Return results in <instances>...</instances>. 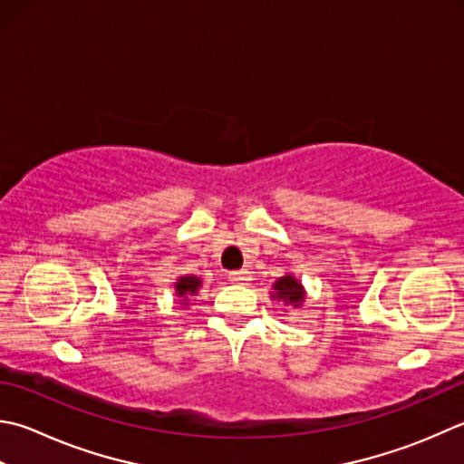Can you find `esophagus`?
I'll list each match as a JSON object with an SVG mask.
<instances>
[{
    "instance_id": "esophagus-1",
    "label": "esophagus",
    "mask_w": 464,
    "mask_h": 464,
    "mask_svg": "<svg viewBox=\"0 0 464 464\" xmlns=\"http://www.w3.org/2000/svg\"><path fill=\"white\" fill-rule=\"evenodd\" d=\"M229 281L231 284H249L251 281V274L247 269H237V271H231L229 274Z\"/></svg>"
}]
</instances>
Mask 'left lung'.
Instances as JSON below:
<instances>
[{
  "mask_svg": "<svg viewBox=\"0 0 464 464\" xmlns=\"http://www.w3.org/2000/svg\"><path fill=\"white\" fill-rule=\"evenodd\" d=\"M305 287L294 274H285L284 277L276 279V284L271 285V299L281 302L292 307H302L305 302Z\"/></svg>",
  "mask_w": 464,
  "mask_h": 464,
  "instance_id": "8db88e82",
  "label": "left lung"
}]
</instances>
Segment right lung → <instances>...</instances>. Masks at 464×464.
<instances>
[{
    "mask_svg": "<svg viewBox=\"0 0 464 464\" xmlns=\"http://www.w3.org/2000/svg\"><path fill=\"white\" fill-rule=\"evenodd\" d=\"M203 285V279L197 276H180L175 281V294L177 297H180V304L185 307L188 305L190 297H195L198 294V289Z\"/></svg>",
    "mask_w": 464,
    "mask_h": 464,
    "instance_id": "1",
    "label": "right lung"
}]
</instances>
